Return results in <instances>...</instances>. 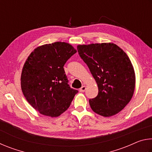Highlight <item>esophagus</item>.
<instances>
[{"label": "esophagus", "instance_id": "34e87169", "mask_svg": "<svg viewBox=\"0 0 152 152\" xmlns=\"http://www.w3.org/2000/svg\"><path fill=\"white\" fill-rule=\"evenodd\" d=\"M86 86H82L80 88V92H84V91H86Z\"/></svg>", "mask_w": 152, "mask_h": 152}]
</instances>
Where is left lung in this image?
<instances>
[{
	"mask_svg": "<svg viewBox=\"0 0 152 152\" xmlns=\"http://www.w3.org/2000/svg\"><path fill=\"white\" fill-rule=\"evenodd\" d=\"M77 50L99 87L97 96L89 100L92 110L103 117L117 114L129 102L135 90V72L129 58L113 43L79 45Z\"/></svg>",
	"mask_w": 152,
	"mask_h": 152,
	"instance_id": "obj_1",
	"label": "left lung"
}]
</instances>
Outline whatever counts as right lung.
<instances>
[{"label": "right lung", "instance_id": "obj_1", "mask_svg": "<svg viewBox=\"0 0 152 152\" xmlns=\"http://www.w3.org/2000/svg\"><path fill=\"white\" fill-rule=\"evenodd\" d=\"M65 42L41 45L23 66L20 85L27 102L46 116L58 117L68 109L78 91L69 86L64 66L76 53Z\"/></svg>", "mask_w": 152, "mask_h": 152}]
</instances>
